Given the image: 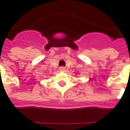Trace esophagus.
Instances as JSON below:
<instances>
[{
  "instance_id": "1",
  "label": "esophagus",
  "mask_w": 130,
  "mask_h": 130,
  "mask_svg": "<svg viewBox=\"0 0 130 130\" xmlns=\"http://www.w3.org/2000/svg\"><path fill=\"white\" fill-rule=\"evenodd\" d=\"M65 70H66V68L64 67H63V66L60 67V71H65Z\"/></svg>"
}]
</instances>
